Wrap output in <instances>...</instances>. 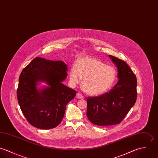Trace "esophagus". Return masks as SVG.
I'll use <instances>...</instances> for the list:
<instances>
[{"label": "esophagus", "mask_w": 158, "mask_h": 158, "mask_svg": "<svg viewBox=\"0 0 158 158\" xmlns=\"http://www.w3.org/2000/svg\"><path fill=\"white\" fill-rule=\"evenodd\" d=\"M76 96H77V98H78L79 99H81L84 98V96H83L81 93H77L76 94Z\"/></svg>", "instance_id": "1"}]
</instances>
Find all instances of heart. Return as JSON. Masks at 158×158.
I'll return each mask as SVG.
<instances>
[{
    "label": "heart",
    "instance_id": "heart-1",
    "mask_svg": "<svg viewBox=\"0 0 158 158\" xmlns=\"http://www.w3.org/2000/svg\"><path fill=\"white\" fill-rule=\"evenodd\" d=\"M70 81L73 85L81 82L82 88L88 94L101 95L109 91L116 82L117 71L100 60L89 57L79 59L72 66L69 73Z\"/></svg>",
    "mask_w": 158,
    "mask_h": 158
}]
</instances>
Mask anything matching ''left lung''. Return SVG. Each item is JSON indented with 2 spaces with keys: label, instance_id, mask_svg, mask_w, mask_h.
Wrapping results in <instances>:
<instances>
[{
  "label": "left lung",
  "instance_id": "8db88e82",
  "mask_svg": "<svg viewBox=\"0 0 158 158\" xmlns=\"http://www.w3.org/2000/svg\"><path fill=\"white\" fill-rule=\"evenodd\" d=\"M108 56L118 69V82L109 92L87 98L88 119L99 126L119 123L137 98V79L133 71L123 60Z\"/></svg>",
  "mask_w": 158,
  "mask_h": 158
}]
</instances>
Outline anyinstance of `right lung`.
Segmentation results:
<instances>
[{"mask_svg": "<svg viewBox=\"0 0 158 158\" xmlns=\"http://www.w3.org/2000/svg\"><path fill=\"white\" fill-rule=\"evenodd\" d=\"M67 77V66L61 60L35 57L21 72L17 96L24 116L31 125L44 130L61 123L66 105L76 91L62 84ZM40 82L47 85L37 88Z\"/></svg>", "mask_w": 158, "mask_h": 158, "instance_id": "obj_1", "label": "right lung"}]
</instances>
